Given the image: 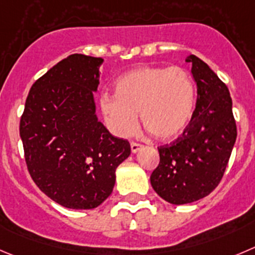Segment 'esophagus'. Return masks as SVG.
I'll return each mask as SVG.
<instances>
[{
	"label": "esophagus",
	"mask_w": 255,
	"mask_h": 255,
	"mask_svg": "<svg viewBox=\"0 0 255 255\" xmlns=\"http://www.w3.org/2000/svg\"><path fill=\"white\" fill-rule=\"evenodd\" d=\"M141 149H142L141 144H137V142H131V151L134 152V154L139 152Z\"/></svg>",
	"instance_id": "1"
}]
</instances>
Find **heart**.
I'll return each mask as SVG.
<instances>
[{
  "instance_id": "1",
  "label": "heart",
  "mask_w": 255,
  "mask_h": 255,
  "mask_svg": "<svg viewBox=\"0 0 255 255\" xmlns=\"http://www.w3.org/2000/svg\"><path fill=\"white\" fill-rule=\"evenodd\" d=\"M115 95L105 94L100 109L109 129L130 136L137 128V113L145 129L161 141L185 132L195 110L193 77L180 66H145L116 80Z\"/></svg>"
}]
</instances>
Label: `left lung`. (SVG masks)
<instances>
[{"mask_svg":"<svg viewBox=\"0 0 255 255\" xmlns=\"http://www.w3.org/2000/svg\"><path fill=\"white\" fill-rule=\"evenodd\" d=\"M185 61L196 82L195 111L181 136L157 147L160 162L150 176L157 195L175 205L196 202L217 188L237 139L227 85L195 55Z\"/></svg>","mask_w":255,"mask_h":255,"instance_id":"left-lung-1","label":"left lung"}]
</instances>
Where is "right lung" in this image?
Returning <instances> with one entry per match:
<instances>
[{
  "label": "right lung",
  "mask_w": 255,
  "mask_h": 255,
  "mask_svg": "<svg viewBox=\"0 0 255 255\" xmlns=\"http://www.w3.org/2000/svg\"><path fill=\"white\" fill-rule=\"evenodd\" d=\"M101 57L74 53L31 87L20 121L28 173L42 193L69 209H94L113 193L130 144L96 115Z\"/></svg>",
  "instance_id": "1"
}]
</instances>
